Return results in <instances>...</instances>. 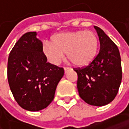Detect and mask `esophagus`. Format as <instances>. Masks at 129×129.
Returning <instances> with one entry per match:
<instances>
[{
	"mask_svg": "<svg viewBox=\"0 0 129 129\" xmlns=\"http://www.w3.org/2000/svg\"><path fill=\"white\" fill-rule=\"evenodd\" d=\"M69 70H72V69L70 68V67H65L64 68V72H65V74H66Z\"/></svg>",
	"mask_w": 129,
	"mask_h": 129,
	"instance_id": "1",
	"label": "esophagus"
}]
</instances>
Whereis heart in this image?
<instances>
[{
    "mask_svg": "<svg viewBox=\"0 0 129 129\" xmlns=\"http://www.w3.org/2000/svg\"><path fill=\"white\" fill-rule=\"evenodd\" d=\"M51 42L42 43V52L47 60L58 65L67 52L69 60L76 66L85 67L96 57L99 48L97 35L87 30L60 33L54 35Z\"/></svg>",
    "mask_w": 129,
    "mask_h": 129,
    "instance_id": "b5f03b06",
    "label": "heart"
}]
</instances>
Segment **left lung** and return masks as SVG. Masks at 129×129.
I'll list each match as a JSON object with an SVG mask.
<instances>
[{
  "label": "left lung",
  "instance_id": "obj_1",
  "mask_svg": "<svg viewBox=\"0 0 129 129\" xmlns=\"http://www.w3.org/2000/svg\"><path fill=\"white\" fill-rule=\"evenodd\" d=\"M100 42L95 60L83 69H76L80 97L93 106H104L116 97L122 81L121 58L115 43L99 27L94 26Z\"/></svg>",
  "mask_w": 129,
  "mask_h": 129
}]
</instances>
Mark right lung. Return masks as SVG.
Wrapping results in <instances>:
<instances>
[{"label": "right lung", "instance_id": "1", "mask_svg": "<svg viewBox=\"0 0 129 129\" xmlns=\"http://www.w3.org/2000/svg\"><path fill=\"white\" fill-rule=\"evenodd\" d=\"M37 32L24 34L8 58L7 78L17 103L29 111L47 108L54 98L57 86L64 75L63 68L47 62L42 42Z\"/></svg>", "mask_w": 129, "mask_h": 129}]
</instances>
